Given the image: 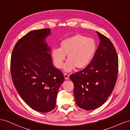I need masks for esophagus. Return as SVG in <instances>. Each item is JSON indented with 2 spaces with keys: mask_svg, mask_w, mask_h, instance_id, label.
<instances>
[{
  "mask_svg": "<svg viewBox=\"0 0 130 130\" xmlns=\"http://www.w3.org/2000/svg\"><path fill=\"white\" fill-rule=\"evenodd\" d=\"M64 76L65 79H66V80H68L69 79V75H68V74H64Z\"/></svg>",
  "mask_w": 130,
  "mask_h": 130,
  "instance_id": "34e87169",
  "label": "esophagus"
}]
</instances>
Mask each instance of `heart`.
I'll use <instances>...</instances> for the list:
<instances>
[{"mask_svg": "<svg viewBox=\"0 0 130 130\" xmlns=\"http://www.w3.org/2000/svg\"><path fill=\"white\" fill-rule=\"evenodd\" d=\"M96 51V44L92 38L81 35H75L63 41L59 49L52 50L54 63L57 68H61L67 56L64 66L66 72H70L75 67L83 69L87 67L93 58Z\"/></svg>", "mask_w": 130, "mask_h": 130, "instance_id": "heart-1", "label": "heart"}]
</instances>
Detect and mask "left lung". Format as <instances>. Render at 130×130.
<instances>
[{"mask_svg": "<svg viewBox=\"0 0 130 130\" xmlns=\"http://www.w3.org/2000/svg\"><path fill=\"white\" fill-rule=\"evenodd\" d=\"M99 45L92 61L81 71L72 74L75 102L85 110L103 105L111 95L118 73V58L111 41L96 31Z\"/></svg>", "mask_w": 130, "mask_h": 130, "instance_id": "left-lung-1", "label": "left lung"}]
</instances>
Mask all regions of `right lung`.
Here are the masks:
<instances>
[{
    "label": "right lung",
    "instance_id": "add662e5",
    "mask_svg": "<svg viewBox=\"0 0 130 130\" xmlns=\"http://www.w3.org/2000/svg\"><path fill=\"white\" fill-rule=\"evenodd\" d=\"M49 28L31 31L15 44L10 70L14 87L22 99L35 111L46 113L55 107L57 92L64 77L53 65L45 38Z\"/></svg>",
    "mask_w": 130,
    "mask_h": 130
}]
</instances>
